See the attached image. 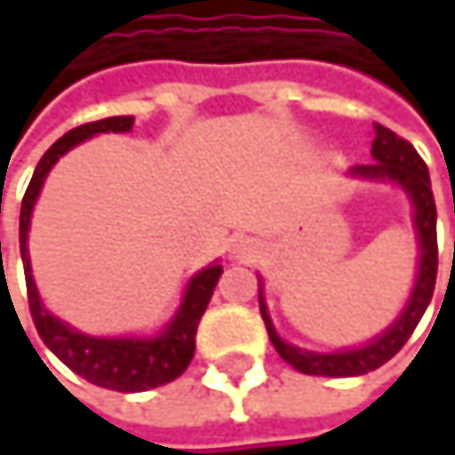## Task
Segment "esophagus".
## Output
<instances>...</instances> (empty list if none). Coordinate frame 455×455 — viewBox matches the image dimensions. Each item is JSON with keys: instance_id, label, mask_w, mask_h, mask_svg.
Here are the masks:
<instances>
[{"instance_id": "obj_1", "label": "esophagus", "mask_w": 455, "mask_h": 455, "mask_svg": "<svg viewBox=\"0 0 455 455\" xmlns=\"http://www.w3.org/2000/svg\"><path fill=\"white\" fill-rule=\"evenodd\" d=\"M234 255L242 258V260H252V258H258V244L252 239H236L234 242Z\"/></svg>"}]
</instances>
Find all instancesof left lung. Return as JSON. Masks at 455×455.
I'll use <instances>...</instances> for the list:
<instances>
[{"mask_svg":"<svg viewBox=\"0 0 455 455\" xmlns=\"http://www.w3.org/2000/svg\"><path fill=\"white\" fill-rule=\"evenodd\" d=\"M377 137L371 141V155L377 163L371 165H355L353 173L366 176V179H390L398 181L413 200V224L419 231V247H421V260H419V276L416 287L411 292L409 306L401 314V318L374 342L358 350H345V353H308L295 345H287L276 331L274 323L266 314L263 298H260V316L266 321L268 337L276 347V353L298 371L311 374V377H358L379 369L387 363L413 334L416 323L421 321L432 292H435V279H437V208L432 197V184H429V171L413 144L401 139L395 132L385 126H374Z\"/></svg>","mask_w":455,"mask_h":455,"instance_id":"8db88e82","label":"left lung"}]
</instances>
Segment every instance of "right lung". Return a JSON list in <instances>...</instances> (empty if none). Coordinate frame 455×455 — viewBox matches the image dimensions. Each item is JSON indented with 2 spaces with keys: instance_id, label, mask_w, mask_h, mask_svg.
Instances as JSON below:
<instances>
[{
  "instance_id": "right-lung-1",
  "label": "right lung",
  "mask_w": 455,
  "mask_h": 455,
  "mask_svg": "<svg viewBox=\"0 0 455 455\" xmlns=\"http://www.w3.org/2000/svg\"><path fill=\"white\" fill-rule=\"evenodd\" d=\"M134 126L132 116H116V118H102L94 124H84L73 132H68L62 139H57L44 157L39 160L34 179L23 195L20 205V255H23V268H26V290H28V308L31 318L36 323L39 337L44 345L78 377L86 382L105 387V390H118V393H141L152 390L160 385L173 382L181 377L195 355V337H197V323L205 314L213 290L219 284V276L224 274L221 266H211L200 271L184 295L181 311L171 321V326L152 339H102V337H86L65 326L60 318L46 314V308L39 300L34 276H31V263H28V224H31V211L39 197V189L44 184L49 168L78 141L105 134V132H129Z\"/></svg>"
}]
</instances>
